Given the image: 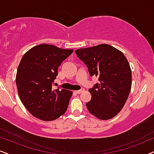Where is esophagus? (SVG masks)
<instances>
[{
  "mask_svg": "<svg viewBox=\"0 0 154 154\" xmlns=\"http://www.w3.org/2000/svg\"><path fill=\"white\" fill-rule=\"evenodd\" d=\"M84 91V89L83 88H81V90H75V91H74L75 93L76 94H81L82 92H83Z\"/></svg>",
  "mask_w": 154,
  "mask_h": 154,
  "instance_id": "34e87169",
  "label": "esophagus"
}]
</instances>
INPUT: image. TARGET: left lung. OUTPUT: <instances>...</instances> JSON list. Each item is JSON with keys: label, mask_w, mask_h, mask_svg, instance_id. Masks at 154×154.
<instances>
[{"label": "left lung", "mask_w": 154, "mask_h": 154, "mask_svg": "<svg viewBox=\"0 0 154 154\" xmlns=\"http://www.w3.org/2000/svg\"><path fill=\"white\" fill-rule=\"evenodd\" d=\"M88 67L90 76H97L100 83L90 88L91 100L88 110L102 120L112 119L119 113L129 96L132 71L123 53L107 44L75 51Z\"/></svg>", "instance_id": "left-lung-1"}]
</instances>
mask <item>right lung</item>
<instances>
[{
  "mask_svg": "<svg viewBox=\"0 0 154 154\" xmlns=\"http://www.w3.org/2000/svg\"><path fill=\"white\" fill-rule=\"evenodd\" d=\"M73 52L41 44L22 57L16 75L18 94L26 109L37 119L54 121L66 112L72 92L60 88L54 90L52 85L58 67Z\"/></svg>",
  "mask_w": 154,
  "mask_h": 154,
  "instance_id": "add662e5",
  "label": "right lung"
}]
</instances>
